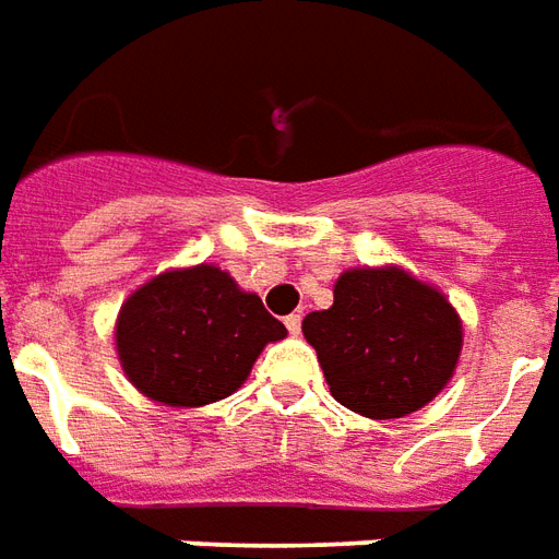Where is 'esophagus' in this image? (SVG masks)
<instances>
[{"instance_id": "esophagus-1", "label": "esophagus", "mask_w": 559, "mask_h": 559, "mask_svg": "<svg viewBox=\"0 0 559 559\" xmlns=\"http://www.w3.org/2000/svg\"><path fill=\"white\" fill-rule=\"evenodd\" d=\"M286 328H288V334H300V316H298V312L286 316Z\"/></svg>"}]
</instances>
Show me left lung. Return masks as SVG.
Here are the masks:
<instances>
[{
	"instance_id": "left-lung-1",
	"label": "left lung",
	"mask_w": 559,
	"mask_h": 559,
	"mask_svg": "<svg viewBox=\"0 0 559 559\" xmlns=\"http://www.w3.org/2000/svg\"><path fill=\"white\" fill-rule=\"evenodd\" d=\"M334 400L367 418H403L437 397L461 355V319L437 288L397 267H358L334 307L304 319Z\"/></svg>"
}]
</instances>
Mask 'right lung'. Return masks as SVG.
I'll list each match as a JSON object with an SVG mask.
<instances>
[{
    "label": "right lung",
    "instance_id": "right-lung-1",
    "mask_svg": "<svg viewBox=\"0 0 559 559\" xmlns=\"http://www.w3.org/2000/svg\"><path fill=\"white\" fill-rule=\"evenodd\" d=\"M286 324L259 295L240 292L219 267L198 264L150 280L122 304L117 352L126 376L168 406H204L243 385L261 349Z\"/></svg>",
    "mask_w": 559,
    "mask_h": 559
}]
</instances>
